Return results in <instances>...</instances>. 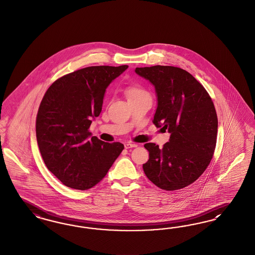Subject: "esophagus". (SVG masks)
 I'll list each match as a JSON object with an SVG mask.
<instances>
[{"instance_id": "esophagus-1", "label": "esophagus", "mask_w": 255, "mask_h": 255, "mask_svg": "<svg viewBox=\"0 0 255 255\" xmlns=\"http://www.w3.org/2000/svg\"><path fill=\"white\" fill-rule=\"evenodd\" d=\"M137 145L135 144V143H125L124 144V147H125V149H131V148H134V147H136Z\"/></svg>"}]
</instances>
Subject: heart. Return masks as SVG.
Listing matches in <instances>:
<instances>
[{"label": "heart", "mask_w": 255, "mask_h": 255, "mask_svg": "<svg viewBox=\"0 0 255 255\" xmlns=\"http://www.w3.org/2000/svg\"><path fill=\"white\" fill-rule=\"evenodd\" d=\"M125 94L127 96L128 101L132 100V99H137V98H141L144 96H148V92L144 90L142 87L137 86V85H131L128 86L125 90Z\"/></svg>", "instance_id": "heart-1"}]
</instances>
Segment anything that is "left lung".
Returning <instances> with one entry per match:
<instances>
[{"mask_svg": "<svg viewBox=\"0 0 255 255\" xmlns=\"http://www.w3.org/2000/svg\"><path fill=\"white\" fill-rule=\"evenodd\" d=\"M134 72L154 86L157 107L153 123L171 133L159 149L146 143V176L155 186L175 191L194 182L212 160L217 136V116L208 92L189 72L174 66L136 67Z\"/></svg>", "mask_w": 255, "mask_h": 255, "instance_id": "1", "label": "left lung"}]
</instances>
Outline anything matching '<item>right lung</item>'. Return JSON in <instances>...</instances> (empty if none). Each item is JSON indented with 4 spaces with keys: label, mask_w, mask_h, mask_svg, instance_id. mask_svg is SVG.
<instances>
[{
    "label": "right lung",
    "mask_w": 255,
    "mask_h": 255,
    "mask_svg": "<svg viewBox=\"0 0 255 255\" xmlns=\"http://www.w3.org/2000/svg\"><path fill=\"white\" fill-rule=\"evenodd\" d=\"M128 65L89 66L57 80L44 94L36 135L47 169L61 183L88 190L106 175L124 149L91 136L92 121L102 112L109 84Z\"/></svg>",
    "instance_id": "add662e5"
}]
</instances>
